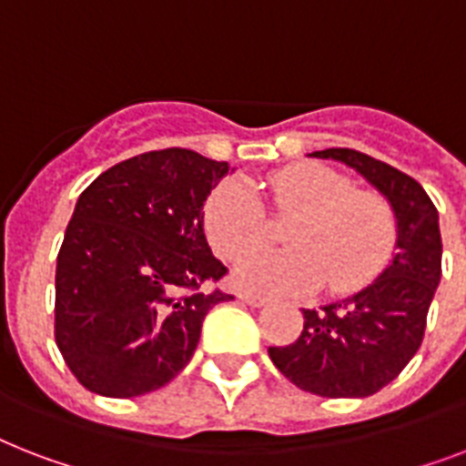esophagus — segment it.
<instances>
[{"instance_id":"1","label":"esophagus","mask_w":466,"mask_h":466,"mask_svg":"<svg viewBox=\"0 0 466 466\" xmlns=\"http://www.w3.org/2000/svg\"><path fill=\"white\" fill-rule=\"evenodd\" d=\"M239 299L251 307H263L266 302H268V299L261 298V295H254V292H239Z\"/></svg>"}]
</instances>
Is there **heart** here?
<instances>
[{
	"label": "heart",
	"mask_w": 466,
	"mask_h": 466,
	"mask_svg": "<svg viewBox=\"0 0 466 466\" xmlns=\"http://www.w3.org/2000/svg\"><path fill=\"white\" fill-rule=\"evenodd\" d=\"M278 210H298L288 232L292 248H254L234 266L239 288L258 295H305L329 285L350 292L370 283L397 244V218L380 193L358 190L340 171L298 164L270 176ZM205 234L222 258L261 244L266 208L251 183L229 178L212 190L203 210Z\"/></svg>",
	"instance_id": "obj_1"
}]
</instances>
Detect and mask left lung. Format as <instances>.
Here are the masks:
<instances>
[{
	"label": "left lung",
	"instance_id": "left-lung-1",
	"mask_svg": "<svg viewBox=\"0 0 466 466\" xmlns=\"http://www.w3.org/2000/svg\"><path fill=\"white\" fill-rule=\"evenodd\" d=\"M309 157L343 161L390 200L399 251L382 276L353 298L302 309L299 339L268 348V355L292 384L317 397H370L406 368L423 340L442 273L438 210L416 178L384 161L346 147Z\"/></svg>",
	"mask_w": 466,
	"mask_h": 466
}]
</instances>
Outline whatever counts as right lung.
<instances>
[{
  "mask_svg": "<svg viewBox=\"0 0 466 466\" xmlns=\"http://www.w3.org/2000/svg\"><path fill=\"white\" fill-rule=\"evenodd\" d=\"M229 171L193 149L126 159L84 188L55 270V343L94 394L155 391L196 353L205 314L234 299L203 232V205Z\"/></svg>",
  "mask_w": 466,
  "mask_h": 466,
  "instance_id": "obj_1",
  "label": "right lung"
}]
</instances>
